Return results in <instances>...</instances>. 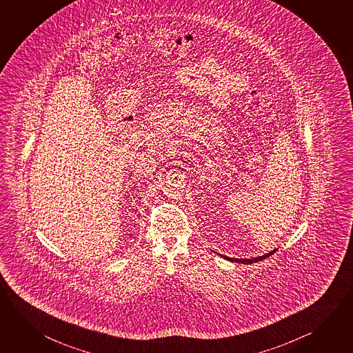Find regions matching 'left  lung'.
<instances>
[{"mask_svg": "<svg viewBox=\"0 0 353 353\" xmlns=\"http://www.w3.org/2000/svg\"><path fill=\"white\" fill-rule=\"evenodd\" d=\"M276 250L278 249H274V250L269 252V253L264 254L261 256H255V258H252V259H236V258H229V256H225V255H222V254H219V255L223 256L224 259L229 260V261H235V263H241V264H253V263H256V261H260V260L266 259L268 256L272 255Z\"/></svg>", "mask_w": 353, "mask_h": 353, "instance_id": "obj_1", "label": "left lung"}]
</instances>
